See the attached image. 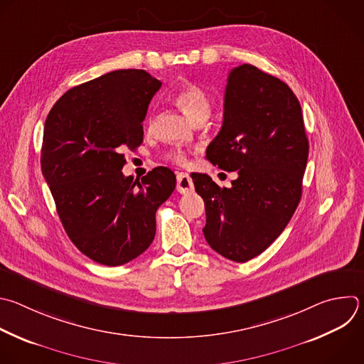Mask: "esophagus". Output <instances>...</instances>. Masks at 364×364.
<instances>
[{
  "mask_svg": "<svg viewBox=\"0 0 364 364\" xmlns=\"http://www.w3.org/2000/svg\"><path fill=\"white\" fill-rule=\"evenodd\" d=\"M193 188H194V184H193L190 174L178 173L177 174V191L181 194H187V193L193 191Z\"/></svg>",
  "mask_w": 364,
  "mask_h": 364,
  "instance_id": "esophagus-1",
  "label": "esophagus"
}]
</instances>
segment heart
Wrapping results in <instances>:
<instances>
[{"label": "heart", "mask_w": 364, "mask_h": 364, "mask_svg": "<svg viewBox=\"0 0 364 364\" xmlns=\"http://www.w3.org/2000/svg\"><path fill=\"white\" fill-rule=\"evenodd\" d=\"M176 104L183 109V112L191 119L193 123L198 118L208 117L210 114V97L208 94L197 84H186L174 95ZM149 129L154 126V114H150L147 119ZM167 159L177 164H187V153L184 150H173L167 154Z\"/></svg>", "instance_id": "b5f03b06"}]
</instances>
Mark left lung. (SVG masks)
<instances>
[{"label": "left lung", "mask_w": 364, "mask_h": 364, "mask_svg": "<svg viewBox=\"0 0 364 364\" xmlns=\"http://www.w3.org/2000/svg\"><path fill=\"white\" fill-rule=\"evenodd\" d=\"M205 154L238 177L220 188L207 174L193 176L205 207L204 237L223 257L246 263L282 234L301 198L309 140L291 88L255 65L232 68L223 126Z\"/></svg>", "instance_id": "left-lung-1"}]
</instances>
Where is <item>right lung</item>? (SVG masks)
Listing matches in <instances>:
<instances>
[{
	"label": "right lung",
	"instance_id": "1",
	"mask_svg": "<svg viewBox=\"0 0 364 364\" xmlns=\"http://www.w3.org/2000/svg\"><path fill=\"white\" fill-rule=\"evenodd\" d=\"M161 81L144 70H115L68 90L47 115L41 170L63 227L95 263L121 266L156 235V211L176 176L156 167L141 181L123 174L124 149L143 143V121Z\"/></svg>",
	"mask_w": 364,
	"mask_h": 364
}]
</instances>
